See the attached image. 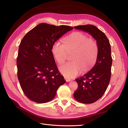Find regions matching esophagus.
Returning <instances> with one entry per match:
<instances>
[{"label":"esophagus","mask_w":128,"mask_h":128,"mask_svg":"<svg viewBox=\"0 0 128 128\" xmlns=\"http://www.w3.org/2000/svg\"><path fill=\"white\" fill-rule=\"evenodd\" d=\"M64 78H65V80H66V82H69V81H71V80H70V78H67V77L65 76V77H64Z\"/></svg>","instance_id":"1"}]
</instances>
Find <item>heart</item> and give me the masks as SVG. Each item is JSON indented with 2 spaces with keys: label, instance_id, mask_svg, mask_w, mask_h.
<instances>
[{
  "label": "heart",
  "instance_id": "obj_1",
  "mask_svg": "<svg viewBox=\"0 0 128 128\" xmlns=\"http://www.w3.org/2000/svg\"><path fill=\"white\" fill-rule=\"evenodd\" d=\"M64 43L56 40L52 46V52L58 64L66 61L68 54L73 53L72 59L59 67V70L64 76L74 78L79 75L81 69L88 71L96 60L98 47L96 42L89 38L85 34L76 32L64 38Z\"/></svg>",
  "mask_w": 128,
  "mask_h": 128
}]
</instances>
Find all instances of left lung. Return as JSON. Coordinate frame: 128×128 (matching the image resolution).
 <instances>
[{
    "mask_svg": "<svg viewBox=\"0 0 128 128\" xmlns=\"http://www.w3.org/2000/svg\"><path fill=\"white\" fill-rule=\"evenodd\" d=\"M74 28L92 35L98 47L96 64L88 73L76 79L78 88L74 94L78 102L92 103L103 96L109 85L112 64L110 45L105 34L95 26L80 25Z\"/></svg>",
    "mask_w": 128,
    "mask_h": 128,
    "instance_id": "1",
    "label": "left lung"
}]
</instances>
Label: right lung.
<instances>
[{
  "mask_svg": "<svg viewBox=\"0 0 128 128\" xmlns=\"http://www.w3.org/2000/svg\"><path fill=\"white\" fill-rule=\"evenodd\" d=\"M71 26L41 23L28 32L21 41L17 57L18 77L26 96L43 103L55 97L66 82L57 68L51 49L53 43Z\"/></svg>",
  "mask_w": 128,
  "mask_h": 128,
  "instance_id": "1",
  "label": "right lung"
}]
</instances>
